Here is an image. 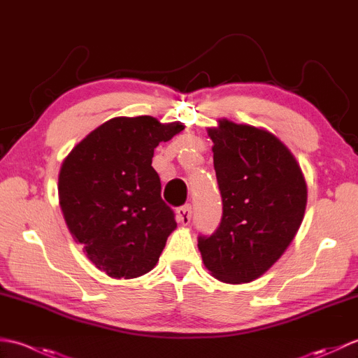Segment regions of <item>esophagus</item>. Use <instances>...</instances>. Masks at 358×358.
<instances>
[{
	"label": "esophagus",
	"mask_w": 358,
	"mask_h": 358,
	"mask_svg": "<svg viewBox=\"0 0 358 358\" xmlns=\"http://www.w3.org/2000/svg\"><path fill=\"white\" fill-rule=\"evenodd\" d=\"M191 217H192L191 204H186V206H181L177 209V220H178V223H181L183 226L189 224V222H191Z\"/></svg>",
	"instance_id": "obj_1"
}]
</instances>
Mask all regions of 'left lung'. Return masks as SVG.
<instances>
[{
    "mask_svg": "<svg viewBox=\"0 0 358 358\" xmlns=\"http://www.w3.org/2000/svg\"><path fill=\"white\" fill-rule=\"evenodd\" d=\"M208 135L223 217L210 237H199V249L212 277L249 283L285 254L299 232L306 180L292 152L266 129L220 118Z\"/></svg>",
    "mask_w": 358,
    "mask_h": 358,
    "instance_id": "8db88e82",
    "label": "left lung"
}]
</instances>
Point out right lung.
Wrapping results in <instances>:
<instances>
[{
	"label": "right lung",
	"instance_id": "add662e5",
	"mask_svg": "<svg viewBox=\"0 0 358 358\" xmlns=\"http://www.w3.org/2000/svg\"><path fill=\"white\" fill-rule=\"evenodd\" d=\"M185 129L154 117H115L98 126L64 158L58 199L67 229L83 252L112 278H136L155 268L177 223L162 200L154 149Z\"/></svg>",
	"mask_w": 358,
	"mask_h": 358
}]
</instances>
